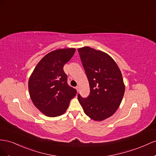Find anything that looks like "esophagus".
I'll return each instance as SVG.
<instances>
[{
  "label": "esophagus",
  "mask_w": 156,
  "mask_h": 156,
  "mask_svg": "<svg viewBox=\"0 0 156 156\" xmlns=\"http://www.w3.org/2000/svg\"><path fill=\"white\" fill-rule=\"evenodd\" d=\"M76 90H77V92H78V91H79V87H78V86L76 87Z\"/></svg>",
  "instance_id": "34e87169"
}]
</instances>
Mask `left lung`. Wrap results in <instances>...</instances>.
<instances>
[{
  "label": "left lung",
  "mask_w": 156,
  "mask_h": 156,
  "mask_svg": "<svg viewBox=\"0 0 156 156\" xmlns=\"http://www.w3.org/2000/svg\"><path fill=\"white\" fill-rule=\"evenodd\" d=\"M78 51L90 87V95L78 94V99L87 116L101 121L113 115L122 101L125 86L121 71L106 53L87 46Z\"/></svg>",
  "instance_id": "obj_1"
}]
</instances>
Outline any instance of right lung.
Segmentation results:
<instances>
[{"mask_svg":"<svg viewBox=\"0 0 156 156\" xmlns=\"http://www.w3.org/2000/svg\"><path fill=\"white\" fill-rule=\"evenodd\" d=\"M74 48L61 49L48 53L40 61L29 80L30 99L36 107L49 117L65 112L76 90L67 83L63 70L72 58Z\"/></svg>","mask_w":156,"mask_h":156,"instance_id":"add662e5","label":"right lung"}]
</instances>
